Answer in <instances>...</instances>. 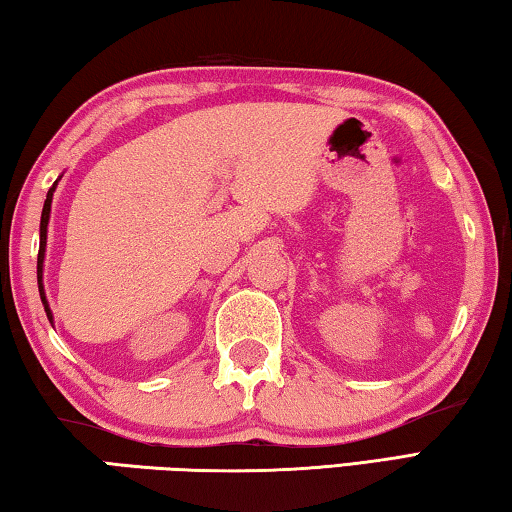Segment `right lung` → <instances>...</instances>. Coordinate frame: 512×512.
I'll use <instances>...</instances> for the list:
<instances>
[{
    "instance_id": "add662e5",
    "label": "right lung",
    "mask_w": 512,
    "mask_h": 512,
    "mask_svg": "<svg viewBox=\"0 0 512 512\" xmlns=\"http://www.w3.org/2000/svg\"><path fill=\"white\" fill-rule=\"evenodd\" d=\"M54 189H56V183H54V187H49L45 207H42V216H40V250H38V289H40V298H42V305H45V311H47L49 323H51V311H49L47 298H45V287H42V259H45V246H47V223H49L51 196H54Z\"/></svg>"
}]
</instances>
